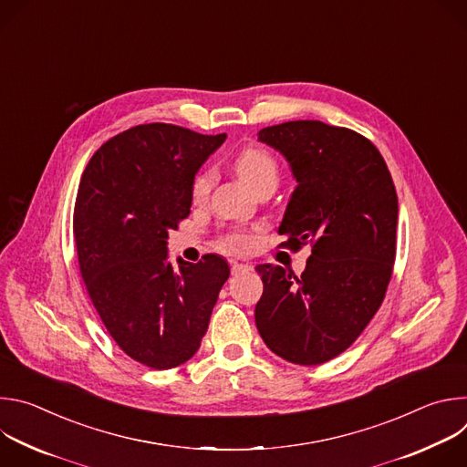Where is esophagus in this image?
Returning a JSON list of instances; mask_svg holds the SVG:
<instances>
[{
    "mask_svg": "<svg viewBox=\"0 0 467 467\" xmlns=\"http://www.w3.org/2000/svg\"><path fill=\"white\" fill-rule=\"evenodd\" d=\"M242 270H251V265L245 264V262H240V260H231V272H233V275L240 274Z\"/></svg>",
    "mask_w": 467,
    "mask_h": 467,
    "instance_id": "34e87169",
    "label": "esophagus"
}]
</instances>
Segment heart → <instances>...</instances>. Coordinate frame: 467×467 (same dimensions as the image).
<instances>
[{
	"label": "heart",
	"instance_id": "b5f03b06",
	"mask_svg": "<svg viewBox=\"0 0 467 467\" xmlns=\"http://www.w3.org/2000/svg\"><path fill=\"white\" fill-rule=\"evenodd\" d=\"M234 171L238 177L256 193L262 188H275L279 181V164L272 153L260 148H247L234 159ZM214 182L213 171L197 175L192 186V197L195 203H203ZM251 238L244 233H231L223 238V247L242 249L249 245Z\"/></svg>",
	"mask_w": 467,
	"mask_h": 467
}]
</instances>
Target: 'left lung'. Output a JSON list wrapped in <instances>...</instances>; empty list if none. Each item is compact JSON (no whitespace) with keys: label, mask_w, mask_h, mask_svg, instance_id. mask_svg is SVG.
Returning <instances> with one entry per match:
<instances>
[{"label":"left lung","mask_w":467,"mask_h":467,"mask_svg":"<svg viewBox=\"0 0 467 467\" xmlns=\"http://www.w3.org/2000/svg\"><path fill=\"white\" fill-rule=\"evenodd\" d=\"M297 182L279 234L310 245L306 270L260 264L254 321L281 358L317 366L344 353L379 310L395 260L397 193L379 150L358 132L317 119L258 130Z\"/></svg>","instance_id":"8db88e82"}]
</instances>
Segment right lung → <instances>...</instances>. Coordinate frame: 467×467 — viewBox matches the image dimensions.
I'll return each mask as SVG.
<instances>
[{"mask_svg":"<svg viewBox=\"0 0 467 467\" xmlns=\"http://www.w3.org/2000/svg\"><path fill=\"white\" fill-rule=\"evenodd\" d=\"M227 135L171 123L130 127L90 159L74 236L88 296L125 355L153 369L190 360L209 328L229 264L168 260V233L190 214L193 177Z\"/></svg>","mask_w":467,"mask_h":467,"instance_id":"1","label":"right lung"}]
</instances>
